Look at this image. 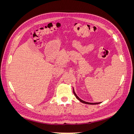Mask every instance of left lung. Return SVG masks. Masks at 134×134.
<instances>
[{"label": "left lung", "instance_id": "obj_1", "mask_svg": "<svg viewBox=\"0 0 134 134\" xmlns=\"http://www.w3.org/2000/svg\"><path fill=\"white\" fill-rule=\"evenodd\" d=\"M73 93H74V94L75 95V96L76 97V98L78 99L79 100H80L81 102H82V103H86V104H99L100 102H98V103H89V102H85V101H84V100H82L81 99H80L79 97L77 96V95L76 94V93H75V92H74V89H73Z\"/></svg>", "mask_w": 134, "mask_h": 134}]
</instances>
